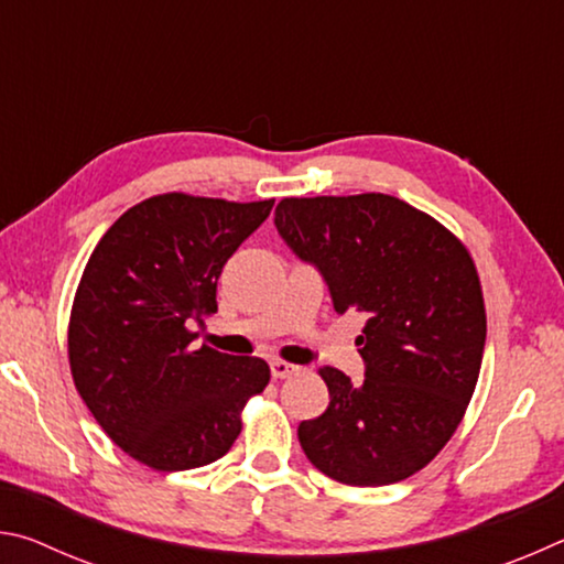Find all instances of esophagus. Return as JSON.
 I'll list each match as a JSON object with an SVG mask.
<instances>
[{"mask_svg":"<svg viewBox=\"0 0 564 564\" xmlns=\"http://www.w3.org/2000/svg\"><path fill=\"white\" fill-rule=\"evenodd\" d=\"M293 373H299V366H291V362H285V360H271V376L275 380L289 378Z\"/></svg>","mask_w":564,"mask_h":564,"instance_id":"34e87169","label":"esophagus"}]
</instances>
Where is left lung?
Instances as JSON below:
<instances>
[{
    "label": "left lung",
    "instance_id": "obj_1",
    "mask_svg": "<svg viewBox=\"0 0 564 564\" xmlns=\"http://www.w3.org/2000/svg\"><path fill=\"white\" fill-rule=\"evenodd\" d=\"M275 228L316 265L336 313L366 316V380L321 368L330 403L299 441L333 480L380 488L433 460L460 425L480 376L485 303L467 248L395 196L283 198Z\"/></svg>",
    "mask_w": 564,
    "mask_h": 564
}]
</instances>
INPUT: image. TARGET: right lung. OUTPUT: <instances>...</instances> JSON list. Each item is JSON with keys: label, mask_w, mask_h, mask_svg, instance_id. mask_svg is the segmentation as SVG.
Segmentation results:
<instances>
[{"label": "right lung", "mask_w": 564, "mask_h": 564, "mask_svg": "<svg viewBox=\"0 0 564 564\" xmlns=\"http://www.w3.org/2000/svg\"><path fill=\"white\" fill-rule=\"evenodd\" d=\"M273 198L161 194L117 218L74 295L69 366L91 415L133 460L161 473L231 451L246 400L269 386L261 358L191 350V323L216 313L226 261L269 218Z\"/></svg>", "instance_id": "add662e5"}]
</instances>
